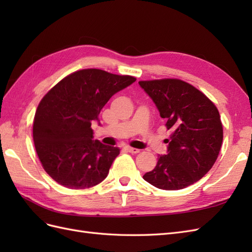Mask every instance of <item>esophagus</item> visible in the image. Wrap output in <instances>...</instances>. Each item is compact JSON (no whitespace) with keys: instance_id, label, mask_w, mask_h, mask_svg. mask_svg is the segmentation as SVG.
<instances>
[{"instance_id":"34e87169","label":"esophagus","mask_w":252,"mask_h":252,"mask_svg":"<svg viewBox=\"0 0 252 252\" xmlns=\"http://www.w3.org/2000/svg\"><path fill=\"white\" fill-rule=\"evenodd\" d=\"M125 150H127L128 152H130V154H132V155H135V154H139V152H140V149H136V148H132V147H129V146H126V147H125Z\"/></svg>"}]
</instances>
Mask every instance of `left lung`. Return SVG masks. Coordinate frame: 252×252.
Listing matches in <instances>:
<instances>
[{
	"instance_id": "1",
	"label": "left lung",
	"mask_w": 252,
	"mask_h": 252,
	"mask_svg": "<svg viewBox=\"0 0 252 252\" xmlns=\"http://www.w3.org/2000/svg\"><path fill=\"white\" fill-rule=\"evenodd\" d=\"M144 89L171 132L167 154L143 179L164 190L194 184L216 163L223 142V127L216 105L190 84L164 79L141 81Z\"/></svg>"
}]
</instances>
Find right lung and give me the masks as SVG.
I'll return each mask as SVG.
<instances>
[{
	"label": "right lung",
	"instance_id": "1",
	"mask_svg": "<svg viewBox=\"0 0 252 252\" xmlns=\"http://www.w3.org/2000/svg\"><path fill=\"white\" fill-rule=\"evenodd\" d=\"M135 78L101 69L75 71L45 95L33 121L37 157L50 177L64 187L85 189L108 175L119 147L93 140L91 123L109 98L131 85Z\"/></svg>",
	"mask_w": 252,
	"mask_h": 252
}]
</instances>
